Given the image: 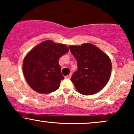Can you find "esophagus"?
Listing matches in <instances>:
<instances>
[{"mask_svg":"<svg viewBox=\"0 0 134 134\" xmlns=\"http://www.w3.org/2000/svg\"><path fill=\"white\" fill-rule=\"evenodd\" d=\"M71 76H72V74H69L68 76H65V78H66V79H70V78L71 77Z\"/></svg>","mask_w":134,"mask_h":134,"instance_id":"34e87169","label":"esophagus"}]
</instances>
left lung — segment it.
Here are the masks:
<instances>
[{"mask_svg": "<svg viewBox=\"0 0 134 134\" xmlns=\"http://www.w3.org/2000/svg\"><path fill=\"white\" fill-rule=\"evenodd\" d=\"M69 48L77 62V70L70 79L76 90L84 95L100 91L111 76L110 57L96 45L88 43Z\"/></svg>", "mask_w": 134, "mask_h": 134, "instance_id": "8db88e82", "label": "left lung"}]
</instances>
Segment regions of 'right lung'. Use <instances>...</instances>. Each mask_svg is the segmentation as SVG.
Listing matches in <instances>:
<instances>
[{
  "instance_id": "obj_1",
  "label": "right lung",
  "mask_w": 134,
  "mask_h": 134,
  "mask_svg": "<svg viewBox=\"0 0 134 134\" xmlns=\"http://www.w3.org/2000/svg\"><path fill=\"white\" fill-rule=\"evenodd\" d=\"M68 51L65 44L46 40L27 53L23 60V71L26 81L34 91L47 94L58 90L64 78L58 60Z\"/></svg>"
}]
</instances>
